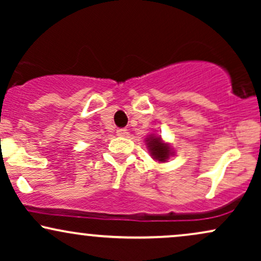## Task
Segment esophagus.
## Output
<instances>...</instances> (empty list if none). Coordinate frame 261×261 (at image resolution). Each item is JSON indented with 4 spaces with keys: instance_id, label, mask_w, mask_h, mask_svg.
I'll use <instances>...</instances> for the list:
<instances>
[{
    "instance_id": "esophagus-1",
    "label": "esophagus",
    "mask_w": 261,
    "mask_h": 261,
    "mask_svg": "<svg viewBox=\"0 0 261 261\" xmlns=\"http://www.w3.org/2000/svg\"><path fill=\"white\" fill-rule=\"evenodd\" d=\"M116 135H118V136H120V137L127 136V135H128L127 128H118V130H116Z\"/></svg>"
}]
</instances>
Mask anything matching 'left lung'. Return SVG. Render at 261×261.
<instances>
[{"instance_id":"1","label":"left lung","mask_w":261,"mask_h":261,"mask_svg":"<svg viewBox=\"0 0 261 261\" xmlns=\"http://www.w3.org/2000/svg\"><path fill=\"white\" fill-rule=\"evenodd\" d=\"M146 143H147V147L149 152H151L153 160L158 162H166L169 158V155L173 153L172 149H170V146L168 143L163 142L160 136L151 135L146 140Z\"/></svg>"}]
</instances>
